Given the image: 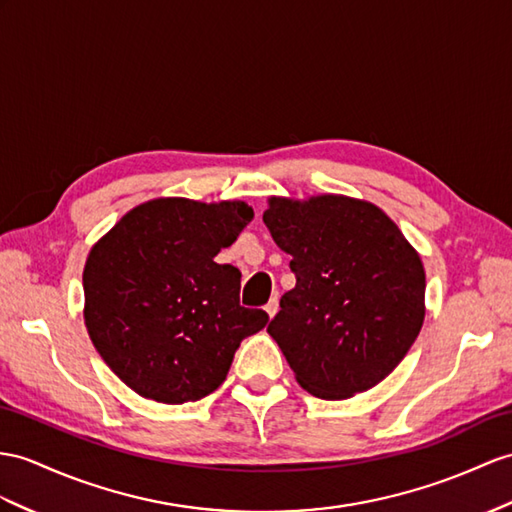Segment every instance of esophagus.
Returning <instances> with one entry per match:
<instances>
[{
    "instance_id": "34e87169",
    "label": "esophagus",
    "mask_w": 512,
    "mask_h": 512,
    "mask_svg": "<svg viewBox=\"0 0 512 512\" xmlns=\"http://www.w3.org/2000/svg\"><path fill=\"white\" fill-rule=\"evenodd\" d=\"M265 310H267V315L273 319V317H276V313H278V310H280V302H278V297H271L269 299V304L265 306Z\"/></svg>"
}]
</instances>
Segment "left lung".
Here are the masks:
<instances>
[{
    "label": "left lung",
    "mask_w": 512,
    "mask_h": 512,
    "mask_svg": "<svg viewBox=\"0 0 512 512\" xmlns=\"http://www.w3.org/2000/svg\"><path fill=\"white\" fill-rule=\"evenodd\" d=\"M273 241L295 286L267 332L302 389L347 400L402 363L426 317V271L397 223L365 199L269 197Z\"/></svg>",
    "instance_id": "left-lung-1"
}]
</instances>
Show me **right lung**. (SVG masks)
<instances>
[{
	"label": "right lung",
	"mask_w": 512,
	"mask_h": 512,
	"mask_svg": "<svg viewBox=\"0 0 512 512\" xmlns=\"http://www.w3.org/2000/svg\"><path fill=\"white\" fill-rule=\"evenodd\" d=\"M254 219L241 199L158 197L128 210L86 256L84 326L134 393L195 402L226 380L236 347L269 321L239 304L241 271L217 265Z\"/></svg>",
	"instance_id": "add662e5"
}]
</instances>
